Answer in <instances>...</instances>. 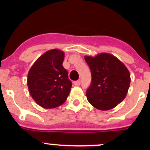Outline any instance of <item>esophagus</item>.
Instances as JSON below:
<instances>
[{"label":"esophagus","mask_w":150,"mask_h":150,"mask_svg":"<svg viewBox=\"0 0 150 150\" xmlns=\"http://www.w3.org/2000/svg\"><path fill=\"white\" fill-rule=\"evenodd\" d=\"M73 85L75 86H79L80 85V80H77V81H75L73 82Z\"/></svg>","instance_id":"esophagus-1"}]
</instances>
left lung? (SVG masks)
<instances>
[{
	"label": "left lung",
	"mask_w": 150,
	"mask_h": 150,
	"mask_svg": "<svg viewBox=\"0 0 150 150\" xmlns=\"http://www.w3.org/2000/svg\"><path fill=\"white\" fill-rule=\"evenodd\" d=\"M92 73V83L86 92L87 100L101 111L113 108L125 99L130 83L126 66L112 54L85 56Z\"/></svg>",
	"instance_id": "left-lung-1"
}]
</instances>
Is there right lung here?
Segmentation results:
<instances>
[{"label": "right lung", "instance_id": "right-lung-1", "mask_svg": "<svg viewBox=\"0 0 150 150\" xmlns=\"http://www.w3.org/2000/svg\"><path fill=\"white\" fill-rule=\"evenodd\" d=\"M65 53L59 49L47 51L29 70L27 86L32 99L44 108L61 106L69 95L72 82L63 66Z\"/></svg>", "mask_w": 150, "mask_h": 150}]
</instances>
